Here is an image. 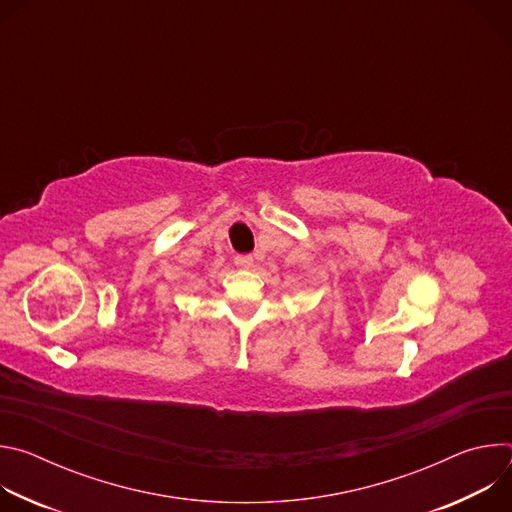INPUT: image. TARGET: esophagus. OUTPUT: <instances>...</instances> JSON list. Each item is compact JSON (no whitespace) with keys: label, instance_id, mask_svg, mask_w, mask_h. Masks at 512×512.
Segmentation results:
<instances>
[{"label":"esophagus","instance_id":"obj_1","mask_svg":"<svg viewBox=\"0 0 512 512\" xmlns=\"http://www.w3.org/2000/svg\"><path fill=\"white\" fill-rule=\"evenodd\" d=\"M253 255H237L235 257V265L237 267H243V269H249V267H253Z\"/></svg>","mask_w":512,"mask_h":512}]
</instances>
